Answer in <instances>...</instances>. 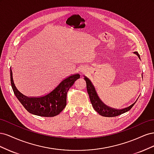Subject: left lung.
<instances>
[{"mask_svg": "<svg viewBox=\"0 0 154 154\" xmlns=\"http://www.w3.org/2000/svg\"><path fill=\"white\" fill-rule=\"evenodd\" d=\"M134 53L136 54L138 56V57L140 58V55L137 52H134ZM84 77L85 78L83 79L86 81L87 92L88 94V96H89L90 100L93 108H94V109L97 112V113L102 116H104V117H115V116H118L119 115L127 112H128V110H130L132 109V107L136 102V101L131 105H130L128 107H126V108L123 109L118 110V109L111 108V107L106 105L105 103H103V102H102V101L99 97L98 95L97 94L94 85H92L91 80L86 76H84ZM142 77H143V74H142Z\"/></svg>", "mask_w": 154, "mask_h": 154, "instance_id": "obj_1", "label": "left lung"}]
</instances>
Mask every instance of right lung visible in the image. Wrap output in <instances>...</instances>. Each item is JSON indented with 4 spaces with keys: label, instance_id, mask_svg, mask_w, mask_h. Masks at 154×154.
Instances as JSON below:
<instances>
[{
    "label": "right lung",
    "instance_id": "1",
    "mask_svg": "<svg viewBox=\"0 0 154 154\" xmlns=\"http://www.w3.org/2000/svg\"><path fill=\"white\" fill-rule=\"evenodd\" d=\"M80 77L78 74L69 76L48 94L41 97H30L24 96L18 91L14 83L10 68L11 84L17 98L29 113L43 117H54L61 112L67 104V94L69 89Z\"/></svg>",
    "mask_w": 154,
    "mask_h": 154
}]
</instances>
